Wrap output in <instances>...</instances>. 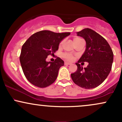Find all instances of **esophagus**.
<instances>
[{
    "label": "esophagus",
    "mask_w": 122,
    "mask_h": 122,
    "mask_svg": "<svg viewBox=\"0 0 122 122\" xmlns=\"http://www.w3.org/2000/svg\"><path fill=\"white\" fill-rule=\"evenodd\" d=\"M71 63H69V62H65V65H71Z\"/></svg>",
    "instance_id": "obj_1"
}]
</instances>
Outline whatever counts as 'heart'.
Wrapping results in <instances>:
<instances>
[{
    "instance_id": "heart-1",
    "label": "heart",
    "mask_w": 122,
    "mask_h": 122,
    "mask_svg": "<svg viewBox=\"0 0 122 122\" xmlns=\"http://www.w3.org/2000/svg\"><path fill=\"white\" fill-rule=\"evenodd\" d=\"M80 40H81V39L79 38H75L73 40V41L74 42H75L77 41H79ZM63 57H64L66 60H68V61H72V60L73 59V56L72 54H69V53H65V54H64V55H63Z\"/></svg>"
}]
</instances>
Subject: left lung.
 <instances>
[{
  "label": "left lung",
  "instance_id": "8db88e82",
  "mask_svg": "<svg viewBox=\"0 0 122 122\" xmlns=\"http://www.w3.org/2000/svg\"><path fill=\"white\" fill-rule=\"evenodd\" d=\"M77 36L86 42L85 51L77 63V69L71 74L76 85L85 89L97 87L103 82L110 73L114 54L107 41L96 31L88 28L77 32ZM87 62L88 65L83 68L79 62Z\"/></svg>",
  "mask_w": 122,
  "mask_h": 122
}]
</instances>
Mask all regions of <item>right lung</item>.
Here are the masks:
<instances>
[{
    "label": "right lung",
    "mask_w": 122,
    "mask_h": 122,
    "mask_svg": "<svg viewBox=\"0 0 122 122\" xmlns=\"http://www.w3.org/2000/svg\"><path fill=\"white\" fill-rule=\"evenodd\" d=\"M70 34L42 30L34 33L25 42L21 50L20 62L24 75L30 83L45 88L55 81L64 62L59 57L54 62H47L46 58L54 54L60 43Z\"/></svg>",
    "instance_id": "1"
}]
</instances>
